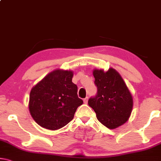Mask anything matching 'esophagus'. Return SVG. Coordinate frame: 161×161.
<instances>
[{"label":"esophagus","instance_id":"esophagus-1","mask_svg":"<svg viewBox=\"0 0 161 161\" xmlns=\"http://www.w3.org/2000/svg\"><path fill=\"white\" fill-rule=\"evenodd\" d=\"M88 97H86L85 98H84V99H83L84 103H88Z\"/></svg>","mask_w":161,"mask_h":161}]
</instances>
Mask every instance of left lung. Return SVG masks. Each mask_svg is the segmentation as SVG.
Here are the masks:
<instances>
[{"instance_id": "1", "label": "left lung", "mask_w": 161, "mask_h": 161, "mask_svg": "<svg viewBox=\"0 0 161 161\" xmlns=\"http://www.w3.org/2000/svg\"><path fill=\"white\" fill-rule=\"evenodd\" d=\"M94 83L97 93L89 98L88 105L94 110L99 122L109 129L125 124L132 110V95L123 79L114 69L104 73L94 70Z\"/></svg>"}]
</instances>
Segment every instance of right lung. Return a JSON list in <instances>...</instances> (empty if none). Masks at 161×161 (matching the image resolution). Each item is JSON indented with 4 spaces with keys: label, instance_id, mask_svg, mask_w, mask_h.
Segmentation results:
<instances>
[{
    "label": "right lung",
    "instance_id": "add662e5",
    "mask_svg": "<svg viewBox=\"0 0 161 161\" xmlns=\"http://www.w3.org/2000/svg\"><path fill=\"white\" fill-rule=\"evenodd\" d=\"M72 71L56 70L33 87L29 96V112L34 121L46 129L55 130L73 119L83 101L72 82Z\"/></svg>",
    "mask_w": 161,
    "mask_h": 161
}]
</instances>
